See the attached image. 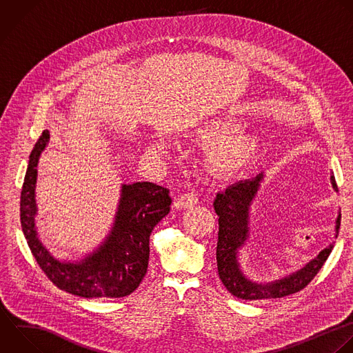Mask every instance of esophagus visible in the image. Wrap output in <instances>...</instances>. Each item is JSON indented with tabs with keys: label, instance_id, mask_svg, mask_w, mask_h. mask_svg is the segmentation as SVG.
<instances>
[{
	"label": "esophagus",
	"instance_id": "34e87169",
	"mask_svg": "<svg viewBox=\"0 0 353 353\" xmlns=\"http://www.w3.org/2000/svg\"><path fill=\"white\" fill-rule=\"evenodd\" d=\"M197 203H199V199H197V196L194 193H183L178 199L176 207L178 208H189V207H192V205H194Z\"/></svg>",
	"mask_w": 353,
	"mask_h": 353
}]
</instances>
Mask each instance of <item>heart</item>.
<instances>
[{"instance_id": "b5f03b06", "label": "heart", "mask_w": 353, "mask_h": 353, "mask_svg": "<svg viewBox=\"0 0 353 353\" xmlns=\"http://www.w3.org/2000/svg\"><path fill=\"white\" fill-rule=\"evenodd\" d=\"M240 124L228 119H208L194 124L186 138L205 150V167L218 178H229L248 170L261 153V139L254 134H230L240 130ZM152 153H160L163 145L152 142Z\"/></svg>"}]
</instances>
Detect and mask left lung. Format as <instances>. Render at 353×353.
<instances>
[{"mask_svg": "<svg viewBox=\"0 0 353 353\" xmlns=\"http://www.w3.org/2000/svg\"><path fill=\"white\" fill-rule=\"evenodd\" d=\"M262 181V174L254 179L241 181L232 185L225 192L218 193L214 201V208L219 216L218 225V244H216V265L219 279L222 280L226 290L241 299H270L281 298L290 294H295L303 290L313 277L319 273L324 262L327 261L334 243L324 248L313 261H310L299 272L269 283L258 284L247 280L237 263V250L244 244L247 239V222H248V208L255 197L259 183ZM332 188L336 190L335 178L331 176ZM341 225V214L336 218V233Z\"/></svg>", "mask_w": 353, "mask_h": 353, "instance_id": "8db88e82", "label": "left lung"}]
</instances>
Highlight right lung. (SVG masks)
I'll return each mask as SVG.
<instances>
[{
    "mask_svg": "<svg viewBox=\"0 0 353 353\" xmlns=\"http://www.w3.org/2000/svg\"><path fill=\"white\" fill-rule=\"evenodd\" d=\"M50 139L44 131L29 157L21 193V223L32 254L46 276L61 290L83 298H120L138 288L149 263V239L170 212V189L152 182L123 186L119 212L108 240L80 263L54 259L34 229L37 163Z\"/></svg>",
    "mask_w": 353,
    "mask_h": 353,
    "instance_id": "obj_1",
    "label": "right lung"
}]
</instances>
